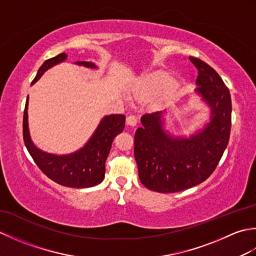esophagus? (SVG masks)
Listing matches in <instances>:
<instances>
[{"mask_svg": "<svg viewBox=\"0 0 256 256\" xmlns=\"http://www.w3.org/2000/svg\"><path fill=\"white\" fill-rule=\"evenodd\" d=\"M126 124L130 125V126H135L138 124V118L133 116V114H130L126 118Z\"/></svg>", "mask_w": 256, "mask_h": 256, "instance_id": "34e87169", "label": "esophagus"}]
</instances>
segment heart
Returning <instances> with one entry per match:
<instances>
[{
  "label": "heart",
  "mask_w": 256,
  "mask_h": 256,
  "mask_svg": "<svg viewBox=\"0 0 256 256\" xmlns=\"http://www.w3.org/2000/svg\"><path fill=\"white\" fill-rule=\"evenodd\" d=\"M178 90V81L170 80V76L164 72H156L140 78L132 89V94L138 100H148L160 92V102H165L175 96Z\"/></svg>",
  "instance_id": "1"
}]
</instances>
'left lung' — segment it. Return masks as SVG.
Masks as SVG:
<instances>
[{
  "label": "left lung",
  "instance_id": "8db88e82",
  "mask_svg": "<svg viewBox=\"0 0 256 256\" xmlns=\"http://www.w3.org/2000/svg\"><path fill=\"white\" fill-rule=\"evenodd\" d=\"M196 91L211 108V121L194 135L174 138L162 130V112L144 114L134 136L140 180L153 192L170 194L204 182L218 166L231 131V96L220 76L199 58Z\"/></svg>",
  "mask_w": 256,
  "mask_h": 256
}]
</instances>
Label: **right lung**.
I'll list each match as a JSON object with an SVG mask.
<instances>
[{
    "label": "right lung",
    "mask_w": 256,
    "mask_h": 256,
    "mask_svg": "<svg viewBox=\"0 0 256 256\" xmlns=\"http://www.w3.org/2000/svg\"><path fill=\"white\" fill-rule=\"evenodd\" d=\"M66 58L67 55L62 52L56 57L47 59L38 69L36 77L32 84H35L47 69L64 62ZM77 64L96 68L94 64L88 62H78ZM27 106H28V96L26 100L23 118V138L27 150L40 170L48 178L62 186L88 188L100 184L104 178L106 160L110 153L113 140L124 130L125 116L111 114L104 116L89 142L82 148L72 154L58 156L45 153L32 144L28 131V121H27L28 116Z\"/></svg>",
    "instance_id": "1"
}]
</instances>
